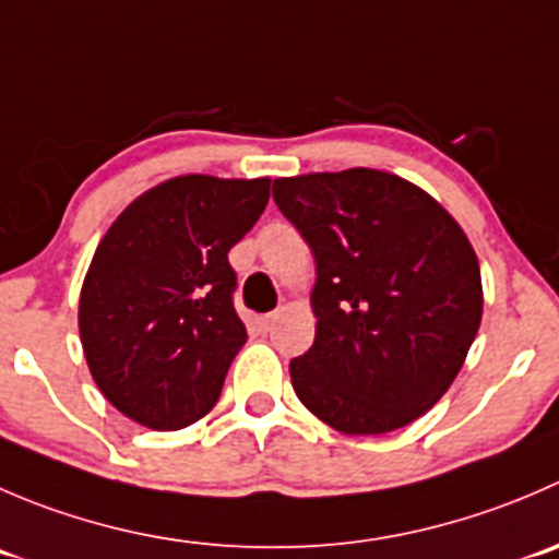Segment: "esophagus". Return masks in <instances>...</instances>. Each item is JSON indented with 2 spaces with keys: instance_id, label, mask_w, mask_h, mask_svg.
I'll list each match as a JSON object with an SVG mask.
<instances>
[{
  "instance_id": "34e87169",
  "label": "esophagus",
  "mask_w": 559,
  "mask_h": 559,
  "mask_svg": "<svg viewBox=\"0 0 559 559\" xmlns=\"http://www.w3.org/2000/svg\"><path fill=\"white\" fill-rule=\"evenodd\" d=\"M275 319H278V313H262V317L253 319V324H257L259 333H270V330H273V324H275Z\"/></svg>"
}]
</instances>
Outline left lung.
<instances>
[{"instance_id":"left-lung-1","label":"left lung","mask_w":559,"mask_h":559,"mask_svg":"<svg viewBox=\"0 0 559 559\" xmlns=\"http://www.w3.org/2000/svg\"><path fill=\"white\" fill-rule=\"evenodd\" d=\"M273 199L317 259V335L289 362L297 399L341 435L409 426L478 335L484 286L467 235L390 171L281 177Z\"/></svg>"}]
</instances>
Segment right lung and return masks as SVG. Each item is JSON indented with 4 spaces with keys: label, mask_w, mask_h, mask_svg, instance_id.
Listing matches in <instances>:
<instances>
[{
    "label": "right lung",
    "mask_w": 559,
    "mask_h": 559,
    "mask_svg": "<svg viewBox=\"0 0 559 559\" xmlns=\"http://www.w3.org/2000/svg\"><path fill=\"white\" fill-rule=\"evenodd\" d=\"M267 199V177H175L106 231L81 286L79 333L92 379L124 417L177 431L215 406L248 338L229 251Z\"/></svg>",
    "instance_id": "right-lung-1"
}]
</instances>
